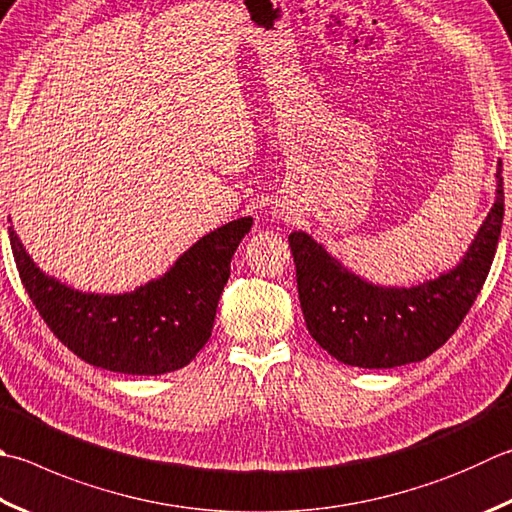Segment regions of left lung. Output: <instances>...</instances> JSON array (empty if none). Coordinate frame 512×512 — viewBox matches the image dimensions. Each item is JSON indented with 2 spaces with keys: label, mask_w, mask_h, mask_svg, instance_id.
Returning a JSON list of instances; mask_svg holds the SVG:
<instances>
[{
  "label": "left lung",
  "mask_w": 512,
  "mask_h": 512,
  "mask_svg": "<svg viewBox=\"0 0 512 512\" xmlns=\"http://www.w3.org/2000/svg\"><path fill=\"white\" fill-rule=\"evenodd\" d=\"M495 202L459 263L412 287L365 281L305 231L289 234L298 301L312 339L336 361L385 370L439 350L475 303L497 252L504 220L501 160Z\"/></svg>",
  "instance_id": "left-lung-1"
}]
</instances>
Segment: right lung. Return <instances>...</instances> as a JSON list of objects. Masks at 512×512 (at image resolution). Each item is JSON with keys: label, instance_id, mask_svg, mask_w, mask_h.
Wrapping results in <instances>:
<instances>
[{"label": "right lung", "instance_id": "right-lung-1", "mask_svg": "<svg viewBox=\"0 0 512 512\" xmlns=\"http://www.w3.org/2000/svg\"><path fill=\"white\" fill-rule=\"evenodd\" d=\"M252 225L243 216L209 231L165 274L124 294L80 292L42 272L13 225L8 236L19 278L57 339L95 368L153 376L185 368L209 341L231 256Z\"/></svg>", "mask_w": 512, "mask_h": 512}]
</instances>
